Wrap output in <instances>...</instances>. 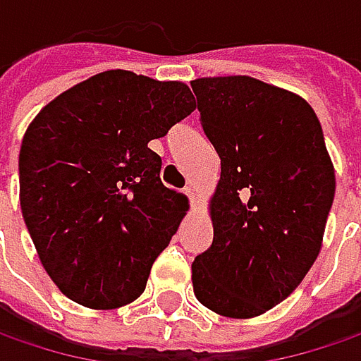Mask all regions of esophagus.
<instances>
[{"instance_id":"esophagus-1","label":"esophagus","mask_w":361,"mask_h":361,"mask_svg":"<svg viewBox=\"0 0 361 361\" xmlns=\"http://www.w3.org/2000/svg\"><path fill=\"white\" fill-rule=\"evenodd\" d=\"M183 194H188V196H190V202H192V208H194V206H196V196H194V192H192L190 188H185V190H183Z\"/></svg>"}]
</instances>
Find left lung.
<instances>
[{"instance_id": "left-lung-1", "label": "left lung", "mask_w": 361, "mask_h": 361, "mask_svg": "<svg viewBox=\"0 0 361 361\" xmlns=\"http://www.w3.org/2000/svg\"><path fill=\"white\" fill-rule=\"evenodd\" d=\"M202 127L220 155L208 202L214 240L192 264L197 301L250 319L301 285L323 244L336 169L311 104L252 76L192 80Z\"/></svg>"}]
</instances>
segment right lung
I'll use <instances>...</instances> for the list:
<instances>
[{
  "instance_id": "add662e5",
  "label": "right lung",
  "mask_w": 361,
  "mask_h": 361,
  "mask_svg": "<svg viewBox=\"0 0 361 361\" xmlns=\"http://www.w3.org/2000/svg\"><path fill=\"white\" fill-rule=\"evenodd\" d=\"M196 109L190 87L104 71L60 92L27 125L20 206L44 271L88 309L129 305L178 232L188 197L161 183L159 139Z\"/></svg>"
}]
</instances>
